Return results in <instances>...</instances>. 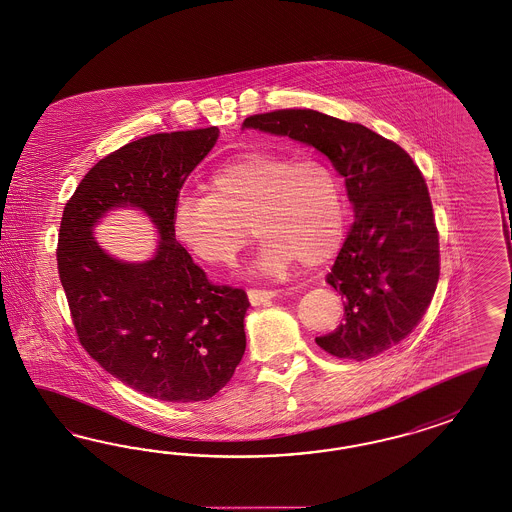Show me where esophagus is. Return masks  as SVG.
<instances>
[{
  "instance_id": "obj_1",
  "label": "esophagus",
  "mask_w": 512,
  "mask_h": 512,
  "mask_svg": "<svg viewBox=\"0 0 512 512\" xmlns=\"http://www.w3.org/2000/svg\"><path fill=\"white\" fill-rule=\"evenodd\" d=\"M278 295V291L272 289H249L247 297L251 300V304H266Z\"/></svg>"
}]
</instances>
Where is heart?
Listing matches in <instances>:
<instances>
[{
	"mask_svg": "<svg viewBox=\"0 0 512 512\" xmlns=\"http://www.w3.org/2000/svg\"><path fill=\"white\" fill-rule=\"evenodd\" d=\"M206 193L181 194L172 210L179 244L198 261L232 265L261 238L259 268L282 274L295 261L327 263L346 236V198L327 160L255 151L217 166Z\"/></svg>",
	"mask_w": 512,
	"mask_h": 512,
	"instance_id": "b5f03b06",
	"label": "heart"
}]
</instances>
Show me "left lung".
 Instances as JSON below:
<instances>
[{
  "mask_svg": "<svg viewBox=\"0 0 512 512\" xmlns=\"http://www.w3.org/2000/svg\"><path fill=\"white\" fill-rule=\"evenodd\" d=\"M244 126L316 147L346 181L355 221L325 278L344 299V321L316 338L319 348L365 361L397 346L422 321L441 274L420 168L395 141L314 109L251 115Z\"/></svg>",
  "mask_w": 512,
  "mask_h": 512,
  "instance_id": "8db88e82",
  "label": "left lung"
}]
</instances>
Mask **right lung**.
Here are the masks:
<instances>
[{
    "label": "right lung",
    "mask_w": 512,
    "mask_h": 512,
    "mask_svg": "<svg viewBox=\"0 0 512 512\" xmlns=\"http://www.w3.org/2000/svg\"><path fill=\"white\" fill-rule=\"evenodd\" d=\"M217 136L210 126L126 143L90 168L60 221L58 274L81 346L126 386L168 403L208 401L246 352V291L210 282L172 230L179 191ZM126 205L160 230L151 262H117L91 236L100 216Z\"/></svg>",
    "instance_id": "1"
}]
</instances>
